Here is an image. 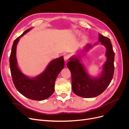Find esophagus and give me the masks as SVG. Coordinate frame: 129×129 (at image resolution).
<instances>
[{
    "label": "esophagus",
    "instance_id": "1",
    "mask_svg": "<svg viewBox=\"0 0 129 129\" xmlns=\"http://www.w3.org/2000/svg\"><path fill=\"white\" fill-rule=\"evenodd\" d=\"M68 58H69V55H68V54L64 55V61H65L66 63V62H67V61H68Z\"/></svg>",
    "mask_w": 129,
    "mask_h": 129
}]
</instances>
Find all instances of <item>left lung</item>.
<instances>
[{"label":"left lung","instance_id":"8db88e82","mask_svg":"<svg viewBox=\"0 0 129 129\" xmlns=\"http://www.w3.org/2000/svg\"><path fill=\"white\" fill-rule=\"evenodd\" d=\"M99 41L107 49L105 55L107 60L103 66V71L99 78H91L79 60V58H71L67 63L72 74L73 92L77 96L84 98H91L101 94L110 84L114 73L115 53L110 39L99 34ZM91 46L88 44L85 49Z\"/></svg>","mask_w":129,"mask_h":129}]
</instances>
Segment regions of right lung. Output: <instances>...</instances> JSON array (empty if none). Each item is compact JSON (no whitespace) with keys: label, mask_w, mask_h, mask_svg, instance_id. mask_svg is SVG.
<instances>
[{"label":"right lung","mask_w":129,"mask_h":129,"mask_svg":"<svg viewBox=\"0 0 129 129\" xmlns=\"http://www.w3.org/2000/svg\"><path fill=\"white\" fill-rule=\"evenodd\" d=\"M31 28L27 29L14 41L10 56V66L13 83L18 91L27 98L36 101L48 99L54 91L55 82L58 74L63 68V57L52 60L45 72L37 77L29 79L24 75L18 68L16 49L20 38Z\"/></svg>","instance_id":"1"}]
</instances>
